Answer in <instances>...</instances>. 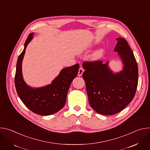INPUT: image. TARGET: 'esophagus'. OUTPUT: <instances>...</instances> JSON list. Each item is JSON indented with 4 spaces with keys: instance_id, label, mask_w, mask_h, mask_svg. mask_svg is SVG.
Listing matches in <instances>:
<instances>
[{
    "instance_id": "1",
    "label": "esophagus",
    "mask_w": 150,
    "mask_h": 150,
    "mask_svg": "<svg viewBox=\"0 0 150 150\" xmlns=\"http://www.w3.org/2000/svg\"><path fill=\"white\" fill-rule=\"evenodd\" d=\"M83 69L82 68H80L79 69V70H78V76H81L82 75V74H83Z\"/></svg>"
}]
</instances>
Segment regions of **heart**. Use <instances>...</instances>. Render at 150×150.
<instances>
[{
    "instance_id": "1",
    "label": "heart",
    "mask_w": 150,
    "mask_h": 150,
    "mask_svg": "<svg viewBox=\"0 0 150 150\" xmlns=\"http://www.w3.org/2000/svg\"><path fill=\"white\" fill-rule=\"evenodd\" d=\"M103 53H104L103 50H102V49L97 50V51H96V52L93 54L92 57H93V59H94V60H97V59L101 58V57L103 56Z\"/></svg>"
}]
</instances>
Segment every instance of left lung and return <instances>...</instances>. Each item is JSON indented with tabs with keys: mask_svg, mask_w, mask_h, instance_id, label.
Wrapping results in <instances>:
<instances>
[{
	"mask_svg": "<svg viewBox=\"0 0 150 150\" xmlns=\"http://www.w3.org/2000/svg\"><path fill=\"white\" fill-rule=\"evenodd\" d=\"M116 40L114 51L122 61V71L114 73L108 62L82 63L89 103L97 113L104 115H115L124 109L134 98L138 85V68L133 52L126 40L121 37Z\"/></svg>",
	"mask_w": 150,
	"mask_h": 150,
	"instance_id": "8db88e82",
	"label": "left lung"
}]
</instances>
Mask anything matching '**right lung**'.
Here are the masks:
<instances>
[{
	"mask_svg": "<svg viewBox=\"0 0 150 150\" xmlns=\"http://www.w3.org/2000/svg\"><path fill=\"white\" fill-rule=\"evenodd\" d=\"M30 33L27 37L23 52L18 58L15 76V85L17 94L25 104L33 112L42 116H48L57 113L65 105L70 85L76 76L79 64L61 70L52 83L40 88H32L25 82L22 73V62L25 49L33 37Z\"/></svg>",
	"mask_w": 150,
	"mask_h": 150,
	"instance_id": "1",
	"label": "right lung"
}]
</instances>
